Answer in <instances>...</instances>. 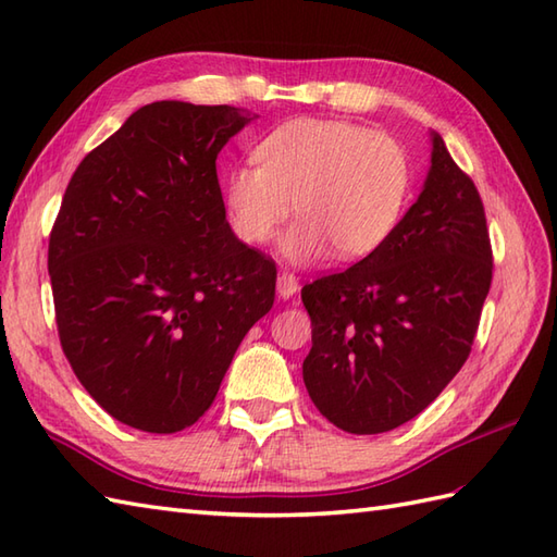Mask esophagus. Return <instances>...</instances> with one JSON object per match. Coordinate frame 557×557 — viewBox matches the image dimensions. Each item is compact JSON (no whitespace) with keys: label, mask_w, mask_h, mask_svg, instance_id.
Listing matches in <instances>:
<instances>
[{"label":"esophagus","mask_w":557,"mask_h":557,"mask_svg":"<svg viewBox=\"0 0 557 557\" xmlns=\"http://www.w3.org/2000/svg\"><path fill=\"white\" fill-rule=\"evenodd\" d=\"M299 292V280L292 272H280L277 275V294L282 299H289Z\"/></svg>","instance_id":"34e87169"}]
</instances>
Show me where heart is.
I'll return each mask as SVG.
<instances>
[{"mask_svg": "<svg viewBox=\"0 0 557 557\" xmlns=\"http://www.w3.org/2000/svg\"><path fill=\"white\" fill-rule=\"evenodd\" d=\"M258 164H239L224 180V212L244 244H265L289 218L280 251L311 263L333 248L339 260L377 251L405 215L411 160L397 138L342 120L299 116L256 146Z\"/></svg>", "mask_w": 557, "mask_h": 557, "instance_id": "obj_1", "label": "heart"}]
</instances>
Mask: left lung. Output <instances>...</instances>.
Segmentation results:
<instances>
[{
	"mask_svg": "<svg viewBox=\"0 0 557 557\" xmlns=\"http://www.w3.org/2000/svg\"><path fill=\"white\" fill-rule=\"evenodd\" d=\"M431 170L393 236L345 272L301 289L313 347L304 383L337 429L393 431L465 366L493 280L474 182L431 132Z\"/></svg>",
	"mask_w": 557,
	"mask_h": 557,
	"instance_id": "left-lung-1",
	"label": "left lung"
}]
</instances>
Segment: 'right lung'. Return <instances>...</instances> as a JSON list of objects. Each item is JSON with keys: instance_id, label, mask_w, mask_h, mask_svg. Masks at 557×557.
<instances>
[{"instance_id": "right-lung-1", "label": "right lung", "mask_w": 557, "mask_h": 557, "mask_svg": "<svg viewBox=\"0 0 557 557\" xmlns=\"http://www.w3.org/2000/svg\"><path fill=\"white\" fill-rule=\"evenodd\" d=\"M251 120L150 102L66 186L47 251L59 342L88 395L132 429L194 425L275 301L277 268L234 236L215 168Z\"/></svg>"}]
</instances>
